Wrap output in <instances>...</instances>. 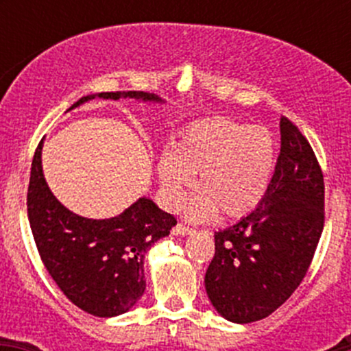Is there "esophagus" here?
Here are the masks:
<instances>
[{
  "mask_svg": "<svg viewBox=\"0 0 351 351\" xmlns=\"http://www.w3.org/2000/svg\"><path fill=\"white\" fill-rule=\"evenodd\" d=\"M192 231H193V229L189 228V226H185V224H176L175 228H173V234H176V236L190 234Z\"/></svg>",
  "mask_w": 351,
  "mask_h": 351,
  "instance_id": "1",
  "label": "esophagus"
}]
</instances>
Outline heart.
<instances>
[{
	"instance_id": "obj_1",
	"label": "heart",
	"mask_w": 351,
	"mask_h": 351,
	"mask_svg": "<svg viewBox=\"0 0 351 351\" xmlns=\"http://www.w3.org/2000/svg\"><path fill=\"white\" fill-rule=\"evenodd\" d=\"M275 139L265 127L217 117L190 125L161 156L158 165L162 195L178 207L192 189L200 192L190 214L241 217L267 192L275 168Z\"/></svg>"
}]
</instances>
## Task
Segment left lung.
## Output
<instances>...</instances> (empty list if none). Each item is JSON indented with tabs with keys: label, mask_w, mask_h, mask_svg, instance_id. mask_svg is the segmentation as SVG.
I'll return each instance as SVG.
<instances>
[{
	"label": "left lung",
	"mask_w": 351,
	"mask_h": 351,
	"mask_svg": "<svg viewBox=\"0 0 351 351\" xmlns=\"http://www.w3.org/2000/svg\"><path fill=\"white\" fill-rule=\"evenodd\" d=\"M282 147L251 214L217 231L205 274L212 306L232 323L270 316L300 285L324 228V178L299 127L282 117Z\"/></svg>",
	"instance_id": "1"
}]
</instances>
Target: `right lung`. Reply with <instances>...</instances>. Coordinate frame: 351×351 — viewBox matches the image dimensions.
I'll use <instances>...</instances> for the list:
<instances>
[{"instance_id":"obj_1","label":"right lung","mask_w":351,"mask_h":351,"mask_svg":"<svg viewBox=\"0 0 351 351\" xmlns=\"http://www.w3.org/2000/svg\"><path fill=\"white\" fill-rule=\"evenodd\" d=\"M95 97L159 101L146 91H104L83 97L73 107ZM40 153L42 141L32 161L27 210L42 263L62 293L84 313L98 317L127 313L146 289L144 254L151 244L169 234L175 215L162 212L149 198H139L117 217H80L49 190Z\"/></svg>"}]
</instances>
